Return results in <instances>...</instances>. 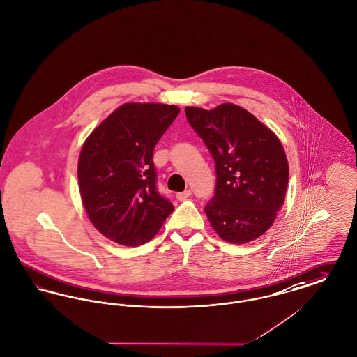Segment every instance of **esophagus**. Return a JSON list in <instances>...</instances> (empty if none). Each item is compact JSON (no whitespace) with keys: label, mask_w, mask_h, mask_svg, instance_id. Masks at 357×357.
I'll return each mask as SVG.
<instances>
[{"label":"esophagus","mask_w":357,"mask_h":357,"mask_svg":"<svg viewBox=\"0 0 357 357\" xmlns=\"http://www.w3.org/2000/svg\"><path fill=\"white\" fill-rule=\"evenodd\" d=\"M190 195H192V192L188 190H184V192H180V193H177L176 196H177V199H178L180 202H184V200H187V199L190 197Z\"/></svg>","instance_id":"34e87169"}]
</instances>
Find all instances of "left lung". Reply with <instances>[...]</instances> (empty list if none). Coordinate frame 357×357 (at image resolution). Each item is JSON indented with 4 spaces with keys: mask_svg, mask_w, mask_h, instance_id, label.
Wrapping results in <instances>:
<instances>
[{
    "mask_svg": "<svg viewBox=\"0 0 357 357\" xmlns=\"http://www.w3.org/2000/svg\"><path fill=\"white\" fill-rule=\"evenodd\" d=\"M185 115L215 161V195L204 208L211 226L231 243L261 237L283 206L288 184L279 138L230 102L211 111L187 107Z\"/></svg>",
    "mask_w": 357,
    "mask_h": 357,
    "instance_id": "left-lung-1",
    "label": "left lung"
}]
</instances>
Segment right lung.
<instances>
[{"label":"right lung","instance_id":"1","mask_svg":"<svg viewBox=\"0 0 357 357\" xmlns=\"http://www.w3.org/2000/svg\"><path fill=\"white\" fill-rule=\"evenodd\" d=\"M178 114L176 105L127 102L84 143L79 192L86 214L104 237L139 246L158 233L174 210L157 190L153 151Z\"/></svg>","mask_w":357,"mask_h":357}]
</instances>
